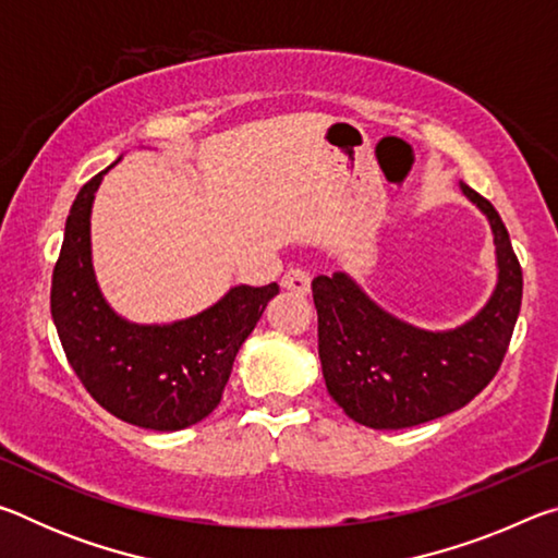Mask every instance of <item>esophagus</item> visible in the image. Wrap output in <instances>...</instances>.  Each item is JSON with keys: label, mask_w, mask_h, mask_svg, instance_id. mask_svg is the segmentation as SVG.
I'll use <instances>...</instances> for the list:
<instances>
[{"label": "esophagus", "mask_w": 558, "mask_h": 558, "mask_svg": "<svg viewBox=\"0 0 558 558\" xmlns=\"http://www.w3.org/2000/svg\"><path fill=\"white\" fill-rule=\"evenodd\" d=\"M282 288L290 290V292H298V295H307V292H310L307 270L290 268L286 276H282Z\"/></svg>", "instance_id": "34e87169"}]
</instances>
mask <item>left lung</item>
Listing matches in <instances>:
<instances>
[{
  "mask_svg": "<svg viewBox=\"0 0 558 558\" xmlns=\"http://www.w3.org/2000/svg\"><path fill=\"white\" fill-rule=\"evenodd\" d=\"M460 192L487 219L497 266L487 302L465 323H405L344 270L313 280L327 391L362 426L399 430L448 415L475 399L502 364L522 307V268L495 206L465 182Z\"/></svg>",
  "mask_w": 558,
  "mask_h": 558,
  "instance_id": "left-lung-1",
  "label": "left lung"
}]
</instances>
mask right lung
Here are the masks:
<instances>
[{
  "label": "right lung",
  "instance_id": "1",
  "mask_svg": "<svg viewBox=\"0 0 558 558\" xmlns=\"http://www.w3.org/2000/svg\"><path fill=\"white\" fill-rule=\"evenodd\" d=\"M106 172L75 196L51 280V317L88 393L120 421L182 430L221 401L233 359L278 295V286H235L202 313L174 323H132L110 305L93 268L90 214Z\"/></svg>",
  "mask_w": 558,
  "mask_h": 558
}]
</instances>
